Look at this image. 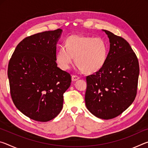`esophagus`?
Wrapping results in <instances>:
<instances>
[{"mask_svg": "<svg viewBox=\"0 0 148 148\" xmlns=\"http://www.w3.org/2000/svg\"><path fill=\"white\" fill-rule=\"evenodd\" d=\"M79 79V77L77 76H76V75H72V80L73 82L76 81V80Z\"/></svg>", "mask_w": 148, "mask_h": 148, "instance_id": "1", "label": "esophagus"}]
</instances>
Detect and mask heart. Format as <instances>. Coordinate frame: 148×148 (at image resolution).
<instances>
[{"label": "heart", "instance_id": "heart-1", "mask_svg": "<svg viewBox=\"0 0 148 148\" xmlns=\"http://www.w3.org/2000/svg\"><path fill=\"white\" fill-rule=\"evenodd\" d=\"M108 45L101 37L71 35L57 52L56 59L62 70L70 69L75 57V62L85 73L99 71L106 61Z\"/></svg>", "mask_w": 148, "mask_h": 148}]
</instances>
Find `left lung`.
<instances>
[{
	"label": "left lung",
	"mask_w": 148,
	"mask_h": 148,
	"mask_svg": "<svg viewBox=\"0 0 148 148\" xmlns=\"http://www.w3.org/2000/svg\"><path fill=\"white\" fill-rule=\"evenodd\" d=\"M110 42L106 61L99 71L86 76L87 108L99 118L110 119L128 108L136 96L138 60L122 37L104 30Z\"/></svg>",
	"instance_id": "1"
}]
</instances>
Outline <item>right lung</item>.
<instances>
[{"label":"right lung","mask_w":148,"mask_h":148,"mask_svg":"<svg viewBox=\"0 0 148 148\" xmlns=\"http://www.w3.org/2000/svg\"><path fill=\"white\" fill-rule=\"evenodd\" d=\"M61 32L58 29L26 37L10 59L12 101L20 112L34 121L55 118L62 108L64 92L71 86V74L56 62V44Z\"/></svg>","instance_id":"1"}]
</instances>
